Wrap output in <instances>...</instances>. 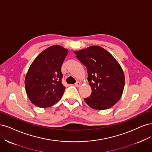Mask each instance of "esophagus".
I'll list each match as a JSON object with an SVG mask.
<instances>
[{"label":"esophagus","mask_w":152,"mask_h":152,"mask_svg":"<svg viewBox=\"0 0 152 152\" xmlns=\"http://www.w3.org/2000/svg\"><path fill=\"white\" fill-rule=\"evenodd\" d=\"M81 85V83L80 81H77L76 83H75V86L76 87H79Z\"/></svg>","instance_id":"esophagus-1"}]
</instances>
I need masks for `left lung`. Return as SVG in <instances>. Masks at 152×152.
I'll return each mask as SVG.
<instances>
[{
  "mask_svg": "<svg viewBox=\"0 0 152 152\" xmlns=\"http://www.w3.org/2000/svg\"><path fill=\"white\" fill-rule=\"evenodd\" d=\"M87 69L91 94L84 99L92 109L105 110L114 106L123 93L124 72L115 58L104 48L91 46L75 52Z\"/></svg>",
  "mask_w": 152,
  "mask_h": 152,
  "instance_id": "obj_1",
  "label": "left lung"
}]
</instances>
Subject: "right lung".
Masks as SVG:
<instances>
[{
    "label": "right lung",
    "instance_id": "1",
    "mask_svg": "<svg viewBox=\"0 0 152 152\" xmlns=\"http://www.w3.org/2000/svg\"><path fill=\"white\" fill-rule=\"evenodd\" d=\"M68 53L59 45L48 47L32 62L25 77L29 99L42 108L50 107L59 100L66 88L62 83L61 67Z\"/></svg>",
    "mask_w": 152,
    "mask_h": 152
}]
</instances>
